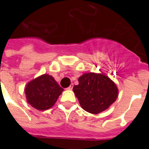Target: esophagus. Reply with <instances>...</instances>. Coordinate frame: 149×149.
Returning <instances> with one entry per match:
<instances>
[{"label": "esophagus", "mask_w": 149, "mask_h": 149, "mask_svg": "<svg viewBox=\"0 0 149 149\" xmlns=\"http://www.w3.org/2000/svg\"><path fill=\"white\" fill-rule=\"evenodd\" d=\"M73 86H74V85H73V84H72L70 86H69V87H68L67 90H72V89L73 88Z\"/></svg>", "instance_id": "1"}]
</instances>
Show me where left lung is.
<instances>
[{"instance_id":"1","label":"left lung","mask_w":149,"mask_h":149,"mask_svg":"<svg viewBox=\"0 0 149 149\" xmlns=\"http://www.w3.org/2000/svg\"><path fill=\"white\" fill-rule=\"evenodd\" d=\"M73 92L82 108L91 113H99L107 109L118 97V88L111 79L104 74L84 73Z\"/></svg>"}]
</instances>
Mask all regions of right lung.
<instances>
[{"mask_svg":"<svg viewBox=\"0 0 149 149\" xmlns=\"http://www.w3.org/2000/svg\"><path fill=\"white\" fill-rule=\"evenodd\" d=\"M63 89L52 76L44 74L27 84V101L37 110H48L56 104Z\"/></svg>","mask_w":149,"mask_h":149,"instance_id":"obj_1","label":"right lung"}]
</instances>
